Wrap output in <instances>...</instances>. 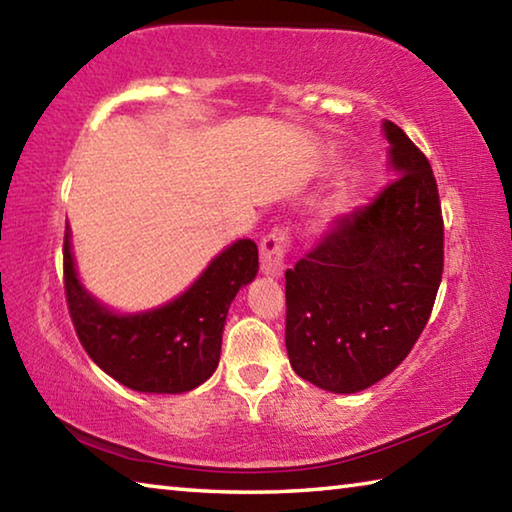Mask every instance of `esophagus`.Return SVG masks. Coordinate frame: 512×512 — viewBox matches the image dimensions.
I'll list each match as a JSON object with an SVG mask.
<instances>
[{"label":"esophagus","instance_id":"34e87169","mask_svg":"<svg viewBox=\"0 0 512 512\" xmlns=\"http://www.w3.org/2000/svg\"><path fill=\"white\" fill-rule=\"evenodd\" d=\"M289 250V237L284 230H273L262 239L259 246V262L266 277H280L284 273V255Z\"/></svg>","mask_w":512,"mask_h":512}]
</instances>
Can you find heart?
Returning a JSON list of instances; mask_svg holds the SVG:
<instances>
[{
  "instance_id": "1",
  "label": "heart",
  "mask_w": 512,
  "mask_h": 512,
  "mask_svg": "<svg viewBox=\"0 0 512 512\" xmlns=\"http://www.w3.org/2000/svg\"><path fill=\"white\" fill-rule=\"evenodd\" d=\"M354 201H357V194H354L352 187H341L339 192H334L332 198L325 203L323 212L318 214V228H329V225H334L341 216L352 210Z\"/></svg>"
}]
</instances>
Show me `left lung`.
<instances>
[{
  "label": "left lung",
  "mask_w": 512,
  "mask_h": 512,
  "mask_svg": "<svg viewBox=\"0 0 512 512\" xmlns=\"http://www.w3.org/2000/svg\"><path fill=\"white\" fill-rule=\"evenodd\" d=\"M395 180L287 271V352L296 375L359 393L400 366L443 277V216L431 164L381 121Z\"/></svg>",
  "instance_id": "obj_1"
}]
</instances>
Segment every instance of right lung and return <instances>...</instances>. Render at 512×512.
Listing matches in <instances>:
<instances>
[{"label":"right lung","mask_w":512,"mask_h":512,"mask_svg":"<svg viewBox=\"0 0 512 512\" xmlns=\"http://www.w3.org/2000/svg\"><path fill=\"white\" fill-rule=\"evenodd\" d=\"M63 259L69 314L90 359L126 388L167 395L194 391L212 377L228 309L259 271L255 241L237 239L180 296L160 307L121 314L85 289L69 225Z\"/></svg>","instance_id":"add662e5"}]
</instances>
